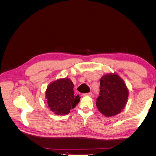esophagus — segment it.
I'll use <instances>...</instances> for the list:
<instances>
[{"instance_id": "obj_1", "label": "esophagus", "mask_w": 156, "mask_h": 156, "mask_svg": "<svg viewBox=\"0 0 156 156\" xmlns=\"http://www.w3.org/2000/svg\"><path fill=\"white\" fill-rule=\"evenodd\" d=\"M92 92H88V93H86V94H83V96H92Z\"/></svg>"}]
</instances>
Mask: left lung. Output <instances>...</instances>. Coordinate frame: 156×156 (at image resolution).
<instances>
[{"instance_id":"1","label":"left lung","mask_w":156,"mask_h":156,"mask_svg":"<svg viewBox=\"0 0 156 156\" xmlns=\"http://www.w3.org/2000/svg\"><path fill=\"white\" fill-rule=\"evenodd\" d=\"M100 81V96L96 102L98 110L107 117L116 116L124 109L128 99L126 84L116 73L103 75Z\"/></svg>"}]
</instances>
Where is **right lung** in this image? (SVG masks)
<instances>
[{
	"label": "right lung",
	"instance_id": "1",
	"mask_svg": "<svg viewBox=\"0 0 156 156\" xmlns=\"http://www.w3.org/2000/svg\"><path fill=\"white\" fill-rule=\"evenodd\" d=\"M73 84L69 78L58 79L51 83L45 91L47 103L50 110L56 115H67L80 101L75 95Z\"/></svg>",
	"mask_w": 156,
	"mask_h": 156
}]
</instances>
